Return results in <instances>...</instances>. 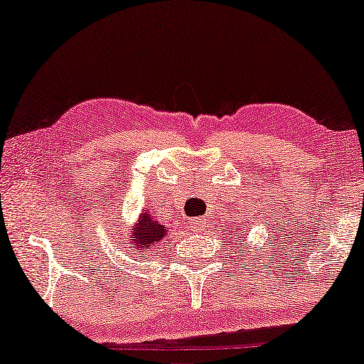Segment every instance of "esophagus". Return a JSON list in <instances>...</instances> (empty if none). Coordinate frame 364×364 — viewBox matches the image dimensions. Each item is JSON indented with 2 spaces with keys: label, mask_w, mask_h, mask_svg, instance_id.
Wrapping results in <instances>:
<instances>
[{
  "label": "esophagus",
  "mask_w": 364,
  "mask_h": 364,
  "mask_svg": "<svg viewBox=\"0 0 364 364\" xmlns=\"http://www.w3.org/2000/svg\"><path fill=\"white\" fill-rule=\"evenodd\" d=\"M188 225H191V230L193 233H200V232L205 230V220H203V218H200V217L192 218Z\"/></svg>",
  "instance_id": "1"
}]
</instances>
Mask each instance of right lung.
Segmentation results:
<instances>
[{
    "label": "right lung",
    "instance_id": "1",
    "mask_svg": "<svg viewBox=\"0 0 364 364\" xmlns=\"http://www.w3.org/2000/svg\"><path fill=\"white\" fill-rule=\"evenodd\" d=\"M131 237H129L127 243L132 245L134 250H146V248H151L154 245H157L159 242L162 240L164 237L167 235V228L161 225L154 215L149 213V210H144L141 215H139L137 222L134 223V227H131Z\"/></svg>",
    "mask_w": 364,
    "mask_h": 364
}]
</instances>
